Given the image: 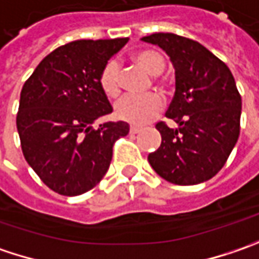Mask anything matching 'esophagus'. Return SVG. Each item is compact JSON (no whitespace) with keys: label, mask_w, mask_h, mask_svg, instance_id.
Returning <instances> with one entry per match:
<instances>
[{"label":"esophagus","mask_w":259,"mask_h":259,"mask_svg":"<svg viewBox=\"0 0 259 259\" xmlns=\"http://www.w3.org/2000/svg\"><path fill=\"white\" fill-rule=\"evenodd\" d=\"M141 130V127H138V126H130V133H132V135H136V133H139Z\"/></svg>","instance_id":"1"}]
</instances>
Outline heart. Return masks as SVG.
I'll use <instances>...</instances> for the list:
<instances>
[{
    "label": "heart",
    "instance_id": "1",
    "mask_svg": "<svg viewBox=\"0 0 259 259\" xmlns=\"http://www.w3.org/2000/svg\"><path fill=\"white\" fill-rule=\"evenodd\" d=\"M132 61L151 75H159L165 68L162 55L152 49L135 52L132 55ZM98 84L101 91L108 98H116L120 94V66L117 61L110 59L104 63L98 75ZM161 108L162 98L158 94H148L143 97L126 96L120 98L114 106V111L120 120H124L132 124H146L158 116Z\"/></svg>",
    "mask_w": 259,
    "mask_h": 259
}]
</instances>
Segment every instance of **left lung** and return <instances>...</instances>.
I'll return each instance as SVG.
<instances>
[{"label": "left lung", "instance_id": "1", "mask_svg": "<svg viewBox=\"0 0 259 259\" xmlns=\"http://www.w3.org/2000/svg\"><path fill=\"white\" fill-rule=\"evenodd\" d=\"M159 46L175 69V94L158 123L161 146L148 155L155 172L178 186H196L219 172L239 138L242 100L231 69L203 45L174 33L142 37Z\"/></svg>", "mask_w": 259, "mask_h": 259}]
</instances>
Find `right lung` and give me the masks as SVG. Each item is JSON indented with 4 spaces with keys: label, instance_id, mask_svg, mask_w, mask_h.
Wrapping results in <instances>:
<instances>
[{
    "label": "right lung",
    "instance_id": "add662e5",
    "mask_svg": "<svg viewBox=\"0 0 259 259\" xmlns=\"http://www.w3.org/2000/svg\"><path fill=\"white\" fill-rule=\"evenodd\" d=\"M127 40L66 43L49 53L23 85L17 113L23 155L58 194L79 196L94 188L107 172L114 142L129 133L126 121L93 127L113 111L98 75Z\"/></svg>",
    "mask_w": 259,
    "mask_h": 259
}]
</instances>
